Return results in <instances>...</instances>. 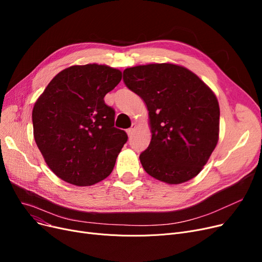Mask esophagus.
Here are the masks:
<instances>
[{
  "label": "esophagus",
  "mask_w": 262,
  "mask_h": 262,
  "mask_svg": "<svg viewBox=\"0 0 262 262\" xmlns=\"http://www.w3.org/2000/svg\"><path fill=\"white\" fill-rule=\"evenodd\" d=\"M136 126H137V125H136L135 123H133V124H132V126L126 130V133H127V135H128V136H132V135H133L134 130L136 129Z\"/></svg>",
  "instance_id": "obj_1"
}]
</instances>
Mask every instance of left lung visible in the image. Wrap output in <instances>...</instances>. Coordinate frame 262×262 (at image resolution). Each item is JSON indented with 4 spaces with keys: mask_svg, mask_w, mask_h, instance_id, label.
<instances>
[{
    "mask_svg": "<svg viewBox=\"0 0 262 262\" xmlns=\"http://www.w3.org/2000/svg\"><path fill=\"white\" fill-rule=\"evenodd\" d=\"M123 80L148 110L152 139L139 157L145 172L170 185L195 177L219 140L220 107L212 90L173 63L127 68Z\"/></svg>",
    "mask_w": 262,
    "mask_h": 262,
    "instance_id": "left-lung-1",
    "label": "left lung"
}]
</instances>
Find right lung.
I'll use <instances>...</instances> for the list:
<instances>
[{
	"label": "right lung",
	"instance_id": "add662e5",
	"mask_svg": "<svg viewBox=\"0 0 262 262\" xmlns=\"http://www.w3.org/2000/svg\"><path fill=\"white\" fill-rule=\"evenodd\" d=\"M122 72L105 64L72 66L55 76L35 103L34 138L49 168L62 181L91 186L112 173L126 133L115 127L104 96Z\"/></svg>",
	"mask_w": 262,
	"mask_h": 262
}]
</instances>
